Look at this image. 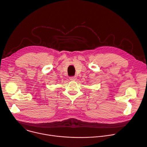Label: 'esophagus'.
<instances>
[{"instance_id": "34e87169", "label": "esophagus", "mask_w": 147, "mask_h": 147, "mask_svg": "<svg viewBox=\"0 0 147 147\" xmlns=\"http://www.w3.org/2000/svg\"><path fill=\"white\" fill-rule=\"evenodd\" d=\"M77 79V77L76 76H73V77H70V80L71 81H75Z\"/></svg>"}]
</instances>
